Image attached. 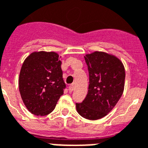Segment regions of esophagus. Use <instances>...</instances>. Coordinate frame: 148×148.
Masks as SVG:
<instances>
[{
  "mask_svg": "<svg viewBox=\"0 0 148 148\" xmlns=\"http://www.w3.org/2000/svg\"><path fill=\"white\" fill-rule=\"evenodd\" d=\"M68 90L69 92H72L74 90V85H70L68 87Z\"/></svg>",
  "mask_w": 148,
  "mask_h": 148,
  "instance_id": "obj_1",
  "label": "esophagus"
}]
</instances>
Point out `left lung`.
Segmentation results:
<instances>
[{"mask_svg": "<svg viewBox=\"0 0 148 148\" xmlns=\"http://www.w3.org/2000/svg\"><path fill=\"white\" fill-rule=\"evenodd\" d=\"M89 85L87 96L76 103L80 115L88 120L102 119L112 110L123 93L125 72L119 58L103 52L85 55Z\"/></svg>", "mask_w": 148, "mask_h": 148, "instance_id": "obj_1", "label": "left lung"}]
</instances>
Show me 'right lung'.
Listing matches in <instances>:
<instances>
[{
    "instance_id": "obj_1",
    "label": "right lung",
    "mask_w": 148,
    "mask_h": 148,
    "mask_svg": "<svg viewBox=\"0 0 148 148\" xmlns=\"http://www.w3.org/2000/svg\"><path fill=\"white\" fill-rule=\"evenodd\" d=\"M61 61L54 52H34L24 60L18 77L22 99L30 113L49 114L63 94Z\"/></svg>"
}]
</instances>
